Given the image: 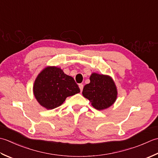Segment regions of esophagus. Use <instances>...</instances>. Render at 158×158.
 <instances>
[{
    "instance_id": "34e87169",
    "label": "esophagus",
    "mask_w": 158,
    "mask_h": 158,
    "mask_svg": "<svg viewBox=\"0 0 158 158\" xmlns=\"http://www.w3.org/2000/svg\"><path fill=\"white\" fill-rule=\"evenodd\" d=\"M79 88H80V91H82V89H83V85L82 84H79Z\"/></svg>"
}]
</instances>
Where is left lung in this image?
I'll return each mask as SVG.
<instances>
[{
  "label": "left lung",
  "instance_id": "left-lung-1",
  "mask_svg": "<svg viewBox=\"0 0 158 158\" xmlns=\"http://www.w3.org/2000/svg\"><path fill=\"white\" fill-rule=\"evenodd\" d=\"M82 95L95 109L102 110L115 102L117 89L110 76L93 73L90 76V83L84 86Z\"/></svg>",
  "mask_w": 158,
  "mask_h": 158
}]
</instances>
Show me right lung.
I'll return each mask as SVG.
<instances>
[{
  "instance_id": "add662e5",
  "label": "right lung",
  "mask_w": 158,
  "mask_h": 158,
  "mask_svg": "<svg viewBox=\"0 0 158 158\" xmlns=\"http://www.w3.org/2000/svg\"><path fill=\"white\" fill-rule=\"evenodd\" d=\"M80 91L74 79L54 66L47 67L41 71L33 85V93L37 101L48 110L59 107L67 97Z\"/></svg>"
}]
</instances>
